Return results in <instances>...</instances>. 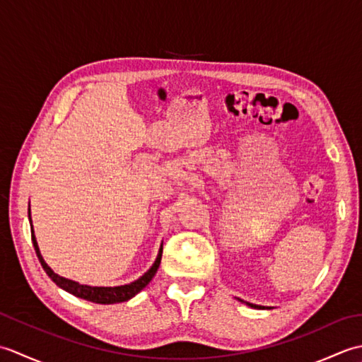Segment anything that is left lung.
<instances>
[{
    "label": "left lung",
    "mask_w": 362,
    "mask_h": 362,
    "mask_svg": "<svg viewBox=\"0 0 362 362\" xmlns=\"http://www.w3.org/2000/svg\"><path fill=\"white\" fill-rule=\"evenodd\" d=\"M249 306H255V305H250V303H247ZM257 308H261V306H257Z\"/></svg>",
    "instance_id": "left-lung-1"
}]
</instances>
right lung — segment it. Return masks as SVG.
<instances>
[{
	"label": "right lung",
	"instance_id": "right-lung-1",
	"mask_svg": "<svg viewBox=\"0 0 362 362\" xmlns=\"http://www.w3.org/2000/svg\"><path fill=\"white\" fill-rule=\"evenodd\" d=\"M29 219H30V214H29ZM30 236H33V243H34V249L35 253L38 257V261H40L42 267L45 269V272L48 274L49 279L57 284L59 288L65 289L66 292H70V294L83 298V300H88V302H93V303H101V305H110V303H121V302H126V300L132 298L135 294H138L146 284H148L152 276L156 275L157 269L160 266V261H161V252H163V247H160L158 252V257L156 259V263L149 269L148 272H146L143 276H140L136 281L130 283V284H124V286H115V288H98V286H87V284H79L73 280H68L64 279V276L57 275L56 272L52 271V269L45 263V259L40 255V250H38V245L35 241V236H34V230H33V222H30Z\"/></svg>",
	"mask_w": 362,
	"mask_h": 362
}]
</instances>
